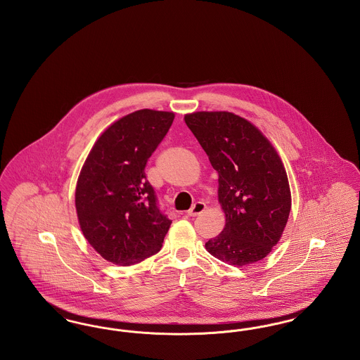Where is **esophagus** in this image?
Here are the masks:
<instances>
[{"mask_svg":"<svg viewBox=\"0 0 360 360\" xmlns=\"http://www.w3.org/2000/svg\"><path fill=\"white\" fill-rule=\"evenodd\" d=\"M206 210V205L204 202H195L194 205L188 209V214L190 217H195Z\"/></svg>","mask_w":360,"mask_h":360,"instance_id":"34e87169","label":"esophagus"}]
</instances>
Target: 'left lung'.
<instances>
[{
    "instance_id": "left-lung-1",
    "label": "left lung",
    "mask_w": 360,
    "mask_h": 360,
    "mask_svg": "<svg viewBox=\"0 0 360 360\" xmlns=\"http://www.w3.org/2000/svg\"><path fill=\"white\" fill-rule=\"evenodd\" d=\"M185 122L219 172L223 232L206 251L241 267L267 257L282 238L291 209L283 162L262 131L231 112H194Z\"/></svg>"
}]
</instances>
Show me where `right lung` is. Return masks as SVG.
<instances>
[{
    "label": "right lung",
    "instance_id": "add662e5",
    "mask_svg": "<svg viewBox=\"0 0 360 360\" xmlns=\"http://www.w3.org/2000/svg\"><path fill=\"white\" fill-rule=\"evenodd\" d=\"M175 115L140 109L110 124L86 158L75 188L81 231L101 257L135 264L160 251L172 225L156 205L146 165Z\"/></svg>",
    "mask_w": 360,
    "mask_h": 360
}]
</instances>
